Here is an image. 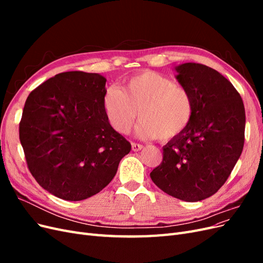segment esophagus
I'll use <instances>...</instances> for the list:
<instances>
[{
  "mask_svg": "<svg viewBox=\"0 0 263 263\" xmlns=\"http://www.w3.org/2000/svg\"><path fill=\"white\" fill-rule=\"evenodd\" d=\"M132 148H133V150H134V151H139V150H141L142 148H144V146H142V145H139V144H135V142H133Z\"/></svg>",
  "mask_w": 263,
  "mask_h": 263,
  "instance_id": "1",
  "label": "esophagus"
}]
</instances>
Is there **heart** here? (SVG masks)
<instances>
[{
    "instance_id": "heart-1",
    "label": "heart",
    "mask_w": 263,
    "mask_h": 263,
    "mask_svg": "<svg viewBox=\"0 0 263 263\" xmlns=\"http://www.w3.org/2000/svg\"><path fill=\"white\" fill-rule=\"evenodd\" d=\"M105 117L118 134H128L138 116L136 133L141 139L169 140L192 121L194 103L184 87L155 71L125 79L119 87L108 86L102 98Z\"/></svg>"
}]
</instances>
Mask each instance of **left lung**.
<instances>
[{"mask_svg": "<svg viewBox=\"0 0 263 263\" xmlns=\"http://www.w3.org/2000/svg\"><path fill=\"white\" fill-rule=\"evenodd\" d=\"M174 70L193 99L194 113L185 130L162 147L163 160L150 178L166 194L197 202L217 192L242 153L245 106L218 71L195 62Z\"/></svg>", "mask_w": 263, "mask_h": 263, "instance_id": "left-lung-1", "label": "left lung"}]
</instances>
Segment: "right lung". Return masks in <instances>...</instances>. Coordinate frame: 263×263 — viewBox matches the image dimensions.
Instances as JSON below:
<instances>
[{
	"mask_svg": "<svg viewBox=\"0 0 263 263\" xmlns=\"http://www.w3.org/2000/svg\"><path fill=\"white\" fill-rule=\"evenodd\" d=\"M106 79L69 71L30 92L20 123L28 169L39 185L82 201L113 180L132 145L112 128L102 106Z\"/></svg>",
	"mask_w": 263,
	"mask_h": 263,
	"instance_id": "right-lung-1",
	"label": "right lung"
}]
</instances>
